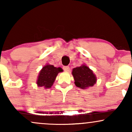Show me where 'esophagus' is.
Listing matches in <instances>:
<instances>
[{
    "mask_svg": "<svg viewBox=\"0 0 132 132\" xmlns=\"http://www.w3.org/2000/svg\"><path fill=\"white\" fill-rule=\"evenodd\" d=\"M63 68L64 71H66V72H69V70H70V68H69V66H63Z\"/></svg>",
    "mask_w": 132,
    "mask_h": 132,
    "instance_id": "34e87169",
    "label": "esophagus"
}]
</instances>
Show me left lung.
I'll list each match as a JSON object with an SVG mask.
<instances>
[{"label":"left lung","instance_id":"left-lung-1","mask_svg":"<svg viewBox=\"0 0 132 132\" xmlns=\"http://www.w3.org/2000/svg\"><path fill=\"white\" fill-rule=\"evenodd\" d=\"M72 75L76 86L82 89L92 87L96 83L97 77L93 71L86 64L72 69Z\"/></svg>","mask_w":132,"mask_h":132}]
</instances>
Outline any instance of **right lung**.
Returning a JSON list of instances; mask_svg holds the SVG:
<instances>
[{
	"instance_id": "right-lung-1",
	"label": "right lung",
	"mask_w": 132,
	"mask_h": 132,
	"mask_svg": "<svg viewBox=\"0 0 132 132\" xmlns=\"http://www.w3.org/2000/svg\"><path fill=\"white\" fill-rule=\"evenodd\" d=\"M63 71L61 68H56L53 65L46 64L39 72L37 81V86L38 87H43L45 89L50 88L53 85L58 73Z\"/></svg>"
}]
</instances>
